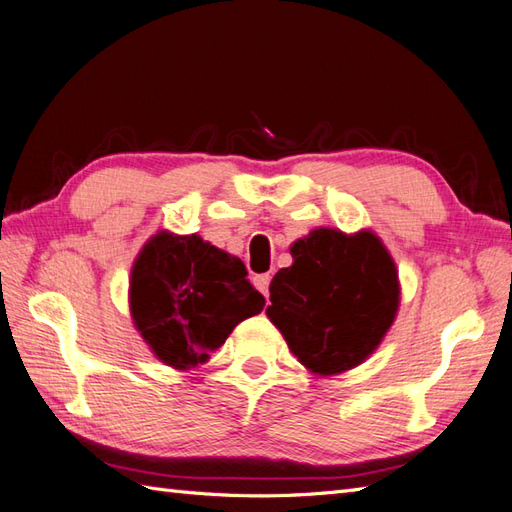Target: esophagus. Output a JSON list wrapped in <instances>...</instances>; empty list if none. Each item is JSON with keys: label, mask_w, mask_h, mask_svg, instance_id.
I'll return each mask as SVG.
<instances>
[{"label": "esophagus", "mask_w": 512, "mask_h": 512, "mask_svg": "<svg viewBox=\"0 0 512 512\" xmlns=\"http://www.w3.org/2000/svg\"><path fill=\"white\" fill-rule=\"evenodd\" d=\"M253 283H255V288L264 294V296H268V288H270V275H257L255 279H253Z\"/></svg>", "instance_id": "esophagus-1"}]
</instances>
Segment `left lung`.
Instances as JSON below:
<instances>
[{"label": "left lung", "instance_id": "obj_1", "mask_svg": "<svg viewBox=\"0 0 512 512\" xmlns=\"http://www.w3.org/2000/svg\"><path fill=\"white\" fill-rule=\"evenodd\" d=\"M294 264L270 283L268 318L316 375H338L371 355L399 310V275L373 231L314 229L290 246Z\"/></svg>", "mask_w": 512, "mask_h": 512}]
</instances>
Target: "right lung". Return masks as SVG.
I'll return each instance as SVG.
<instances>
[{"label":"right lung","mask_w":512,"mask_h":512,"mask_svg":"<svg viewBox=\"0 0 512 512\" xmlns=\"http://www.w3.org/2000/svg\"><path fill=\"white\" fill-rule=\"evenodd\" d=\"M237 257L198 235L161 231L130 272V314L157 358L178 371L209 360L231 331L264 310Z\"/></svg>","instance_id":"right-lung-1"}]
</instances>
